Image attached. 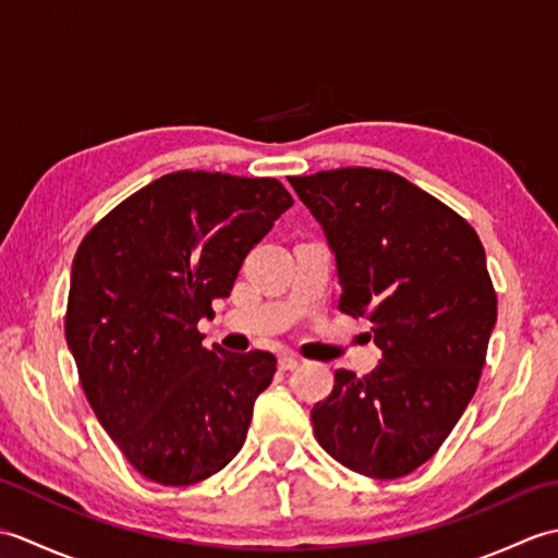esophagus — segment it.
<instances>
[{
  "mask_svg": "<svg viewBox=\"0 0 558 558\" xmlns=\"http://www.w3.org/2000/svg\"><path fill=\"white\" fill-rule=\"evenodd\" d=\"M278 366L282 372H294L300 366V360L292 357V354H280L278 357Z\"/></svg>",
  "mask_w": 558,
  "mask_h": 558,
  "instance_id": "esophagus-1",
  "label": "esophagus"
}]
</instances>
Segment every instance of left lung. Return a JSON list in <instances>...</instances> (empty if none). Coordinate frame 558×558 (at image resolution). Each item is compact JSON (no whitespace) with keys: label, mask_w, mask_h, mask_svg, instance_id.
I'll list each match as a JSON object with an SVG mask.
<instances>
[{"label":"left lung","mask_w":558,"mask_h":558,"mask_svg":"<svg viewBox=\"0 0 558 558\" xmlns=\"http://www.w3.org/2000/svg\"><path fill=\"white\" fill-rule=\"evenodd\" d=\"M336 252L340 302L369 318L381 364L336 384L312 410L316 441L340 465L398 480L429 460L480 384L496 290L472 225L405 177L338 168L288 177Z\"/></svg>","instance_id":"1"}]
</instances>
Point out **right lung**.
Listing matches in <instances>:
<instances>
[{
  "label": "right lung",
  "instance_id": "add662e5",
  "mask_svg": "<svg viewBox=\"0 0 558 558\" xmlns=\"http://www.w3.org/2000/svg\"><path fill=\"white\" fill-rule=\"evenodd\" d=\"M290 206L272 177L180 170L124 198L78 244L66 342L102 429L146 480L189 487L240 453L278 360L206 350L196 326Z\"/></svg>",
  "mask_w": 558,
  "mask_h": 558
}]
</instances>
